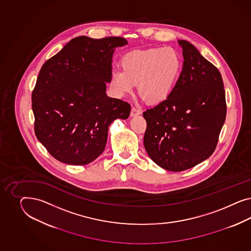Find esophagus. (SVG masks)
<instances>
[{"instance_id": "esophagus-1", "label": "esophagus", "mask_w": 251, "mask_h": 251, "mask_svg": "<svg viewBox=\"0 0 251 251\" xmlns=\"http://www.w3.org/2000/svg\"><path fill=\"white\" fill-rule=\"evenodd\" d=\"M141 113H142V110H141V109L137 108L135 106H132V107H131V111H130V116H131V117L140 115Z\"/></svg>"}]
</instances>
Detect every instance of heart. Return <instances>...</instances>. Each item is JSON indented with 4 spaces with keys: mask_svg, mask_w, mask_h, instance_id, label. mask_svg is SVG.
<instances>
[{
    "mask_svg": "<svg viewBox=\"0 0 251 251\" xmlns=\"http://www.w3.org/2000/svg\"><path fill=\"white\" fill-rule=\"evenodd\" d=\"M122 70L110 74V86L123 98L131 94L138 84V92L152 105L166 101L175 88L182 68L179 54L170 47L137 50L123 55Z\"/></svg>",
    "mask_w": 251,
    "mask_h": 251,
    "instance_id": "heart-1",
    "label": "heart"
}]
</instances>
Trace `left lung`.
<instances>
[{"label":"left lung","instance_id":"1","mask_svg":"<svg viewBox=\"0 0 251 251\" xmlns=\"http://www.w3.org/2000/svg\"><path fill=\"white\" fill-rule=\"evenodd\" d=\"M181 74L170 97L144 112V145L150 158L174 172L195 167L215 150L226 121L224 83L218 69L186 40Z\"/></svg>","mask_w":251,"mask_h":251}]
</instances>
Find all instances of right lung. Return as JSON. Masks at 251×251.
<instances>
[{"mask_svg": "<svg viewBox=\"0 0 251 251\" xmlns=\"http://www.w3.org/2000/svg\"><path fill=\"white\" fill-rule=\"evenodd\" d=\"M120 37L73 38L41 67L32 93L35 133L54 158L83 166L106 147L108 126L126 120L130 106L106 94Z\"/></svg>", "mask_w": 251, "mask_h": 251, "instance_id": "obj_1", "label": "right lung"}]
</instances>
